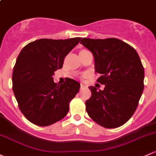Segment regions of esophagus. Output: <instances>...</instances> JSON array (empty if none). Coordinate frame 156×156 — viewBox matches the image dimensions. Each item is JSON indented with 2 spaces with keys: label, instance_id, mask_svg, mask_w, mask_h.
Wrapping results in <instances>:
<instances>
[{
  "label": "esophagus",
  "instance_id": "1",
  "mask_svg": "<svg viewBox=\"0 0 156 156\" xmlns=\"http://www.w3.org/2000/svg\"><path fill=\"white\" fill-rule=\"evenodd\" d=\"M87 87V86L86 85H84L83 84V83H81V90H82V89H84V88H86Z\"/></svg>",
  "mask_w": 156,
  "mask_h": 156
}]
</instances>
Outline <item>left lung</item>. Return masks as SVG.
Instances as JSON below:
<instances>
[{
  "label": "left lung",
  "mask_w": 156,
  "mask_h": 156,
  "mask_svg": "<svg viewBox=\"0 0 156 156\" xmlns=\"http://www.w3.org/2000/svg\"><path fill=\"white\" fill-rule=\"evenodd\" d=\"M80 43L93 53L97 82L103 90L89 87L87 100L90 117L102 127L114 129L125 124L133 115L144 90V69L140 57L129 44L116 38H82Z\"/></svg>",
  "instance_id": "1"
}]
</instances>
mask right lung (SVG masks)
<instances>
[{
    "label": "right lung",
    "mask_w": 156,
    "mask_h": 156,
    "mask_svg": "<svg viewBox=\"0 0 156 156\" xmlns=\"http://www.w3.org/2000/svg\"><path fill=\"white\" fill-rule=\"evenodd\" d=\"M80 39H40L27 44L19 53L13 68L12 90L19 109L32 123L50 126L69 112L80 83L67 78L63 84H57L53 75L63 67L65 57Z\"/></svg>",
    "instance_id": "add662e5"
}]
</instances>
